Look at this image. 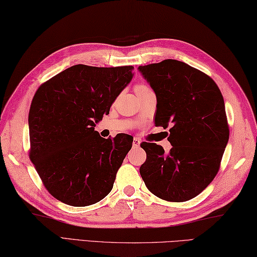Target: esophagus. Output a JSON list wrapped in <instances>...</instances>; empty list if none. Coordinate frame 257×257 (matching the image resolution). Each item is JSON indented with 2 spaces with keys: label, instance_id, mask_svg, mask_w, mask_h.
<instances>
[{
  "label": "esophagus",
  "instance_id": "1",
  "mask_svg": "<svg viewBox=\"0 0 257 257\" xmlns=\"http://www.w3.org/2000/svg\"><path fill=\"white\" fill-rule=\"evenodd\" d=\"M140 144H141V141L138 138H134L133 139V148L134 149L140 148Z\"/></svg>",
  "mask_w": 257,
  "mask_h": 257
}]
</instances>
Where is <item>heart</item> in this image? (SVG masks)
Returning <instances> with one entry per match:
<instances>
[{
	"instance_id": "b5f03b06",
	"label": "heart",
	"mask_w": 257,
	"mask_h": 257,
	"mask_svg": "<svg viewBox=\"0 0 257 257\" xmlns=\"http://www.w3.org/2000/svg\"><path fill=\"white\" fill-rule=\"evenodd\" d=\"M148 90H151V88L145 84H138L135 86V93L136 92H142V91H148Z\"/></svg>"
}]
</instances>
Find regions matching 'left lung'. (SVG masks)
<instances>
[{
	"label": "left lung",
	"instance_id": "1",
	"mask_svg": "<svg viewBox=\"0 0 257 257\" xmlns=\"http://www.w3.org/2000/svg\"><path fill=\"white\" fill-rule=\"evenodd\" d=\"M158 98L156 126L170 127L169 154L155 143L141 144L146 161L141 176L151 193L185 202L211 184L221 166L229 128L224 98L205 73L176 60L140 66Z\"/></svg>",
	"mask_w": 257,
	"mask_h": 257
}]
</instances>
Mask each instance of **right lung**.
<instances>
[{"label": "right lung", "mask_w": 257, "mask_h": 257, "mask_svg": "<svg viewBox=\"0 0 257 257\" xmlns=\"http://www.w3.org/2000/svg\"><path fill=\"white\" fill-rule=\"evenodd\" d=\"M133 70L73 65L35 92L29 113V156L56 200L88 206L112 191L133 140L127 134L103 139L94 126L109 113Z\"/></svg>", "instance_id": "1"}]
</instances>
